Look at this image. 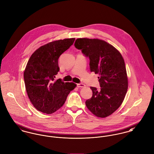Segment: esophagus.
<instances>
[{
	"mask_svg": "<svg viewBox=\"0 0 154 154\" xmlns=\"http://www.w3.org/2000/svg\"><path fill=\"white\" fill-rule=\"evenodd\" d=\"M77 86L78 87H85V85L82 83H79V84H77Z\"/></svg>",
	"mask_w": 154,
	"mask_h": 154,
	"instance_id": "esophagus-1",
	"label": "esophagus"
}]
</instances>
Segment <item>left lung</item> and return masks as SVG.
Returning a JSON list of instances; mask_svg holds the SVG:
<instances>
[{
	"instance_id": "1",
	"label": "left lung",
	"mask_w": 154,
	"mask_h": 154,
	"mask_svg": "<svg viewBox=\"0 0 154 154\" xmlns=\"http://www.w3.org/2000/svg\"><path fill=\"white\" fill-rule=\"evenodd\" d=\"M74 46L89 57L90 71L98 74L100 90L91 87L92 97L85 101L95 116L105 118L122 103L128 89V78L124 59L116 48L98 38H77Z\"/></svg>"
}]
</instances>
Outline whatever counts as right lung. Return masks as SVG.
I'll list each match as a JSON object with an SVG mask.
<instances>
[{"label": "right lung", "mask_w": 154, "mask_h": 154, "mask_svg": "<svg viewBox=\"0 0 154 154\" xmlns=\"http://www.w3.org/2000/svg\"><path fill=\"white\" fill-rule=\"evenodd\" d=\"M75 38L54 41L41 46L32 54L24 71L27 94L35 108L43 113L53 114L64 104L76 84L54 81L59 71L60 55L72 45Z\"/></svg>", "instance_id": "add662e5"}]
</instances>
